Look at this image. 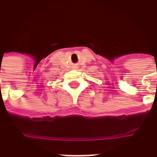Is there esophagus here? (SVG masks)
Instances as JSON below:
<instances>
[{"instance_id":"obj_1","label":"esophagus","mask_w":157,"mask_h":157,"mask_svg":"<svg viewBox=\"0 0 157 157\" xmlns=\"http://www.w3.org/2000/svg\"><path fill=\"white\" fill-rule=\"evenodd\" d=\"M75 68H76V66H75Z\"/></svg>"}]
</instances>
